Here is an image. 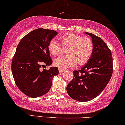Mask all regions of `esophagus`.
I'll list each match as a JSON object with an SVG mask.
<instances>
[{"mask_svg":"<svg viewBox=\"0 0 125 125\" xmlns=\"http://www.w3.org/2000/svg\"><path fill=\"white\" fill-rule=\"evenodd\" d=\"M64 69H61V68H59V73H63L64 72Z\"/></svg>","mask_w":125,"mask_h":125,"instance_id":"obj_1","label":"esophagus"}]
</instances>
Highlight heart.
Returning <instances> with one entry per match:
<instances>
[{"label":"heart","mask_w":125,"mask_h":125,"mask_svg":"<svg viewBox=\"0 0 125 125\" xmlns=\"http://www.w3.org/2000/svg\"><path fill=\"white\" fill-rule=\"evenodd\" d=\"M61 43L51 40L48 44V50L53 56H58L67 49V55L55 60L54 64L62 69L73 67L77 64H83L88 61L93 52V42L88 37L69 33L62 36Z\"/></svg>","instance_id":"b5f03b06"}]
</instances>
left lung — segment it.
<instances>
[{"instance_id": "8db88e82", "label": "left lung", "mask_w": 125, "mask_h": 125, "mask_svg": "<svg viewBox=\"0 0 125 125\" xmlns=\"http://www.w3.org/2000/svg\"><path fill=\"white\" fill-rule=\"evenodd\" d=\"M92 38L93 52L89 61L80 70L73 72L74 77L66 89L72 99L88 102L104 89L113 74V57L107 44L100 37L85 32Z\"/></svg>"}]
</instances>
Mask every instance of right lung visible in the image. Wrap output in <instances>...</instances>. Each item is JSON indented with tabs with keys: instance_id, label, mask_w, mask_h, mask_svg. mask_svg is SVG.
<instances>
[{
	"instance_id": "right-lung-1",
	"label": "right lung",
	"mask_w": 125,
	"mask_h": 125,
	"mask_svg": "<svg viewBox=\"0 0 125 125\" xmlns=\"http://www.w3.org/2000/svg\"><path fill=\"white\" fill-rule=\"evenodd\" d=\"M58 33L52 30L39 28L24 36L17 47L12 61L14 80L19 89L26 96L37 97L51 89L53 77L59 74L58 68L48 70L40 67L50 66L48 44Z\"/></svg>"
}]
</instances>
